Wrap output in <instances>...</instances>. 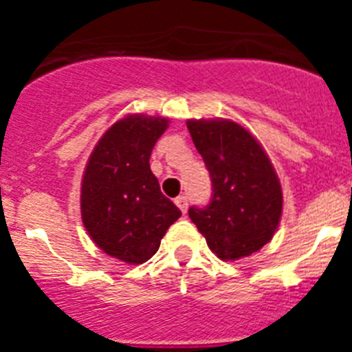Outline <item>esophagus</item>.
Segmentation results:
<instances>
[{
  "label": "esophagus",
  "mask_w": 352,
  "mask_h": 352,
  "mask_svg": "<svg viewBox=\"0 0 352 352\" xmlns=\"http://www.w3.org/2000/svg\"><path fill=\"white\" fill-rule=\"evenodd\" d=\"M174 203H176V206L182 210V213H186V208H188V199H186V195H179V197L174 199Z\"/></svg>",
  "instance_id": "1"
}]
</instances>
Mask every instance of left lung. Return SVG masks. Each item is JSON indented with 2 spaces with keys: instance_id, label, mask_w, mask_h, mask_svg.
<instances>
[{
  "instance_id": "left-lung-1",
  "label": "left lung",
  "mask_w": 352,
  "mask_h": 352,
  "mask_svg": "<svg viewBox=\"0 0 352 352\" xmlns=\"http://www.w3.org/2000/svg\"><path fill=\"white\" fill-rule=\"evenodd\" d=\"M199 155L210 170L213 195L188 217L222 261L261 250L282 217V188L273 164L257 139L231 120H188Z\"/></svg>"
}]
</instances>
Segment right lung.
<instances>
[{"label": "right lung", "mask_w": 352, "mask_h": 352, "mask_svg": "<svg viewBox=\"0 0 352 352\" xmlns=\"http://www.w3.org/2000/svg\"><path fill=\"white\" fill-rule=\"evenodd\" d=\"M167 118L130 114L102 135L84 170L80 214L89 238L111 257L142 264L182 217L149 169Z\"/></svg>", "instance_id": "right-lung-1"}]
</instances>
